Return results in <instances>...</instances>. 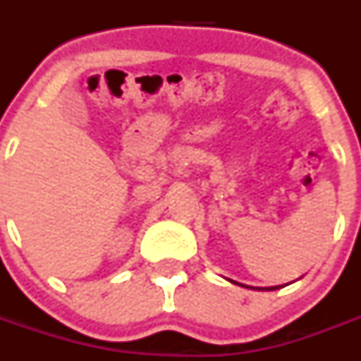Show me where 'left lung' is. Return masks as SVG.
<instances>
[{
	"label": "left lung",
	"mask_w": 361,
	"mask_h": 361,
	"mask_svg": "<svg viewBox=\"0 0 361 361\" xmlns=\"http://www.w3.org/2000/svg\"><path fill=\"white\" fill-rule=\"evenodd\" d=\"M233 283H237V282H233ZM238 286H242V283H238ZM242 288H247V286H242ZM275 289H279V286H275V288H269L267 291H275Z\"/></svg>",
	"instance_id": "obj_1"
}]
</instances>
